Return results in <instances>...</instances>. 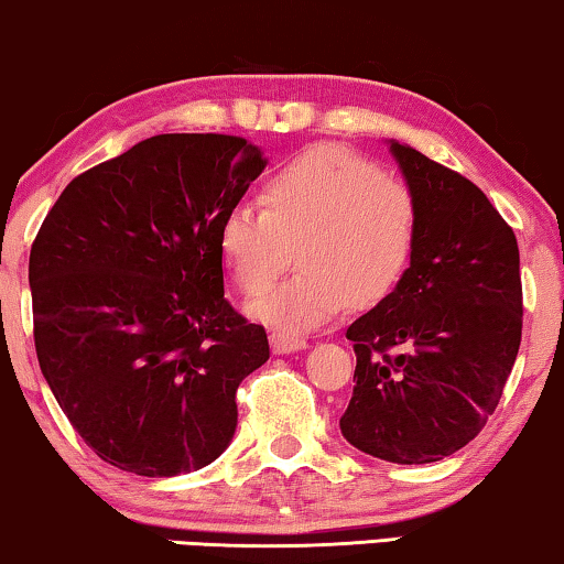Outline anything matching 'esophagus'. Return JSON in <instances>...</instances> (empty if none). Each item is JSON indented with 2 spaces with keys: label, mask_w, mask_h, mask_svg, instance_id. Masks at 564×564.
<instances>
[{
  "label": "esophagus",
  "mask_w": 564,
  "mask_h": 564,
  "mask_svg": "<svg viewBox=\"0 0 564 564\" xmlns=\"http://www.w3.org/2000/svg\"><path fill=\"white\" fill-rule=\"evenodd\" d=\"M271 347H273L275 355L293 352V350H304L306 339L299 337V335H291V332H273V335H271Z\"/></svg>",
  "instance_id": "esophagus-1"
}]
</instances>
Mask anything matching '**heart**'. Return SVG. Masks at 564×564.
Wrapping results in <instances>:
<instances>
[{"instance_id":"obj_1","label":"heart","mask_w":564,"mask_h":564,"mask_svg":"<svg viewBox=\"0 0 564 564\" xmlns=\"http://www.w3.org/2000/svg\"><path fill=\"white\" fill-rule=\"evenodd\" d=\"M263 212L235 204L221 214L217 250L245 296H260L297 250L300 273L250 306L279 329L322 327L347 306L370 308L406 279L419 242L409 184L339 145L291 158L265 178Z\"/></svg>"}]
</instances>
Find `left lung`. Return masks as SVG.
<instances>
[{
	"label": "left lung",
	"instance_id": "8db88e82",
	"mask_svg": "<svg viewBox=\"0 0 564 564\" xmlns=\"http://www.w3.org/2000/svg\"><path fill=\"white\" fill-rule=\"evenodd\" d=\"M419 204L406 279L347 327L355 388L339 419L372 457L424 465L463 449L501 401L521 345L513 229L473 181L391 142Z\"/></svg>",
	"mask_w": 564,
	"mask_h": 564
}]
</instances>
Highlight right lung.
Returning a JSON list of instances; mask_svg holds the SVG:
<instances>
[{"instance_id":"add662e5","label":"right lung","mask_w":564,"mask_h":564,"mask_svg":"<svg viewBox=\"0 0 564 564\" xmlns=\"http://www.w3.org/2000/svg\"><path fill=\"white\" fill-rule=\"evenodd\" d=\"M263 169L237 134H155L70 181L37 229V362L105 463L171 478L232 440L271 347L225 299L217 227Z\"/></svg>"}]
</instances>
